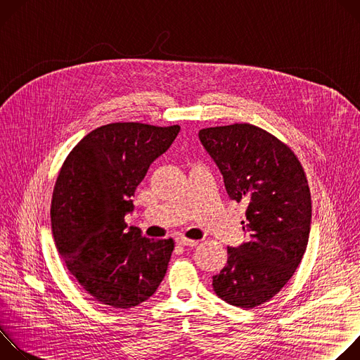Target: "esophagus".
I'll return each mask as SVG.
<instances>
[{
	"instance_id": "34e87169",
	"label": "esophagus",
	"mask_w": 360,
	"mask_h": 360,
	"mask_svg": "<svg viewBox=\"0 0 360 360\" xmlns=\"http://www.w3.org/2000/svg\"><path fill=\"white\" fill-rule=\"evenodd\" d=\"M176 243L181 246H186V248H193L198 245V240L193 239H186V238H176Z\"/></svg>"
}]
</instances>
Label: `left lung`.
<instances>
[{
  "label": "left lung",
  "mask_w": 360,
  "mask_h": 360,
  "mask_svg": "<svg viewBox=\"0 0 360 360\" xmlns=\"http://www.w3.org/2000/svg\"><path fill=\"white\" fill-rule=\"evenodd\" d=\"M199 139L229 198L248 203L242 221L248 240L228 248L212 286L222 300L250 309L274 297L299 266L311 232V191L293 150L259 127L205 128Z\"/></svg>",
  "instance_id": "left-lung-1"
}]
</instances>
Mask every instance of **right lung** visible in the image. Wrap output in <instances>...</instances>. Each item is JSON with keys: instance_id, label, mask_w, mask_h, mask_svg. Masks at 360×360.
<instances>
[{"instance_id": "right-lung-1", "label": "right lung", "mask_w": 360, "mask_h": 360, "mask_svg": "<svg viewBox=\"0 0 360 360\" xmlns=\"http://www.w3.org/2000/svg\"><path fill=\"white\" fill-rule=\"evenodd\" d=\"M181 127L114 122L85 135L67 157L51 202L57 249L95 300L129 309L162 282L174 240L127 229L132 196L149 165L172 145Z\"/></svg>"}]
</instances>
